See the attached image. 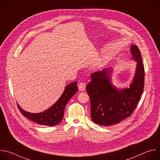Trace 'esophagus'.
Here are the masks:
<instances>
[{"label": "esophagus", "mask_w": 160, "mask_h": 160, "mask_svg": "<svg viewBox=\"0 0 160 160\" xmlns=\"http://www.w3.org/2000/svg\"><path fill=\"white\" fill-rule=\"evenodd\" d=\"M78 88H79V89L81 91H83L85 90V88H86V84L82 82H81L79 83L78 84Z\"/></svg>", "instance_id": "34e87169"}]
</instances>
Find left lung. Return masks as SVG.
Wrapping results in <instances>:
<instances>
[{
    "label": "left lung",
    "instance_id": "obj_1",
    "mask_svg": "<svg viewBox=\"0 0 160 160\" xmlns=\"http://www.w3.org/2000/svg\"><path fill=\"white\" fill-rule=\"evenodd\" d=\"M137 69L130 88L118 89L110 82V69L92 73L86 89L90 98L91 118L97 124L112 125L130 117L140 101L144 87V68L141 52L132 45Z\"/></svg>",
    "mask_w": 160,
    "mask_h": 160
}]
</instances>
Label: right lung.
I'll return each mask as SVG.
<instances>
[{"mask_svg":"<svg viewBox=\"0 0 160 160\" xmlns=\"http://www.w3.org/2000/svg\"><path fill=\"white\" fill-rule=\"evenodd\" d=\"M77 91L78 86L76 81L68 84L57 102L49 109L42 113H28L21 109L18 105V107L22 115L39 125H55L62 120L66 105Z\"/></svg>","mask_w":160,"mask_h":160,"instance_id":"obj_1","label":"right lung"}]
</instances>
